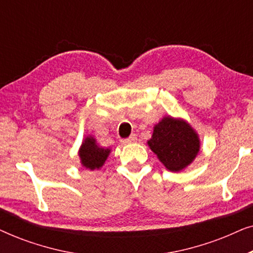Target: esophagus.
Returning <instances> with one entry per match:
<instances>
[{
	"label": "esophagus",
	"mask_w": 253,
	"mask_h": 253,
	"mask_svg": "<svg viewBox=\"0 0 253 253\" xmlns=\"http://www.w3.org/2000/svg\"><path fill=\"white\" fill-rule=\"evenodd\" d=\"M136 140H137L136 134H131L130 137H127V138H126V139L121 140V143H122L123 145H126V144H132V143H134V141H136Z\"/></svg>",
	"instance_id": "esophagus-1"
}]
</instances>
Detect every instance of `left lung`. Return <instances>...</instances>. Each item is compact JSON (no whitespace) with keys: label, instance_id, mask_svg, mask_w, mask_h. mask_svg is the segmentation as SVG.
Masks as SVG:
<instances>
[{"label":"left lung","instance_id":"1","mask_svg":"<svg viewBox=\"0 0 253 253\" xmlns=\"http://www.w3.org/2000/svg\"><path fill=\"white\" fill-rule=\"evenodd\" d=\"M147 144L170 171H181L188 167L200 148L199 137L191 126L184 120L170 116L155 124Z\"/></svg>","mask_w":253,"mask_h":253}]
</instances>
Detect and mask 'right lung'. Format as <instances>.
<instances>
[{
    "instance_id": "obj_1",
    "label": "right lung",
    "mask_w": 253,
    "mask_h": 253,
    "mask_svg": "<svg viewBox=\"0 0 253 253\" xmlns=\"http://www.w3.org/2000/svg\"><path fill=\"white\" fill-rule=\"evenodd\" d=\"M110 148L100 147L92 136L86 137L79 148V158L83 167L89 170L100 169L110 153Z\"/></svg>"
}]
</instances>
